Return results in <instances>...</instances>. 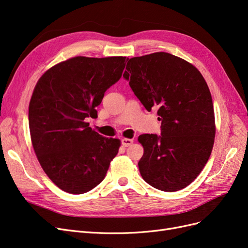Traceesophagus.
<instances>
[{"label":"esophagus","mask_w":248,"mask_h":248,"mask_svg":"<svg viewBox=\"0 0 248 248\" xmlns=\"http://www.w3.org/2000/svg\"><path fill=\"white\" fill-rule=\"evenodd\" d=\"M121 142H122V145L124 146V147H128V146H130L132 142H133V140H130V139H122L121 140Z\"/></svg>","instance_id":"1"}]
</instances>
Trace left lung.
<instances>
[{"label": "left lung", "instance_id": "1", "mask_svg": "<svg viewBox=\"0 0 248 248\" xmlns=\"http://www.w3.org/2000/svg\"><path fill=\"white\" fill-rule=\"evenodd\" d=\"M123 77L148 111L158 108L161 121V136L139 137L142 179L162 191L185 188L204 169L214 144V109L206 80L193 65L168 52L131 58Z\"/></svg>", "mask_w": 248, "mask_h": 248}]
</instances>
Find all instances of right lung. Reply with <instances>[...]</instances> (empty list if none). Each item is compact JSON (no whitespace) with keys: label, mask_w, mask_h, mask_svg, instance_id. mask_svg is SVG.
Returning a JSON list of instances; mask_svg holds the SVG:
<instances>
[{"label":"right lung","mask_w":248,"mask_h":248,"mask_svg":"<svg viewBox=\"0 0 248 248\" xmlns=\"http://www.w3.org/2000/svg\"><path fill=\"white\" fill-rule=\"evenodd\" d=\"M126 57H76L39 78L29 106L32 145L40 166L60 189L88 192L107 175L120 140L100 136L86 119L97 118L107 90L121 78Z\"/></svg>","instance_id":"right-lung-1"}]
</instances>
